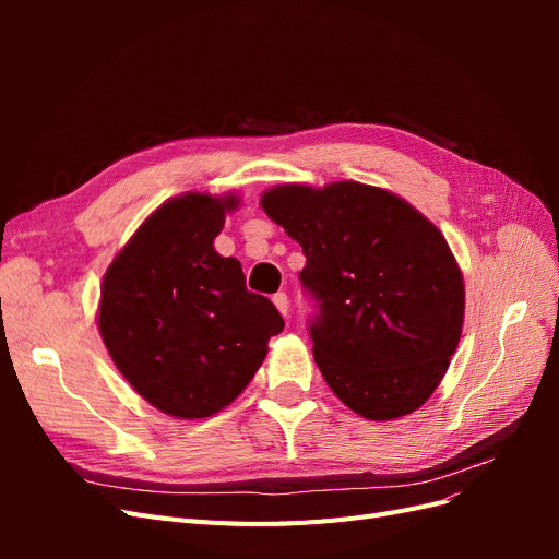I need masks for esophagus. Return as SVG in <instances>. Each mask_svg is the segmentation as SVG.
Segmentation results:
<instances>
[{"label":"esophagus","instance_id":"34e87169","mask_svg":"<svg viewBox=\"0 0 559 559\" xmlns=\"http://www.w3.org/2000/svg\"><path fill=\"white\" fill-rule=\"evenodd\" d=\"M273 302H275V308H277L284 317L289 314V298H286V294H284V292L275 294V296H273Z\"/></svg>","mask_w":559,"mask_h":559}]
</instances>
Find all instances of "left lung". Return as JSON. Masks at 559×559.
Segmentation results:
<instances>
[{"label": "left lung", "mask_w": 559, "mask_h": 559, "mask_svg": "<svg viewBox=\"0 0 559 559\" xmlns=\"http://www.w3.org/2000/svg\"><path fill=\"white\" fill-rule=\"evenodd\" d=\"M263 212L306 253L312 354L357 415H411L443 380L464 324V280L427 216L378 186L282 183Z\"/></svg>", "instance_id": "obj_1"}]
</instances>
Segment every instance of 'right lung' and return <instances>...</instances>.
I'll use <instances>...</instances> for the list:
<instances>
[{"label": "right lung", "mask_w": 559, "mask_h": 559, "mask_svg": "<svg viewBox=\"0 0 559 559\" xmlns=\"http://www.w3.org/2000/svg\"><path fill=\"white\" fill-rule=\"evenodd\" d=\"M240 198L183 193L151 214L116 253L97 326L121 376L154 408L200 419L242 394L284 319L247 292L238 259L214 238Z\"/></svg>", "instance_id": "obj_1"}]
</instances>
